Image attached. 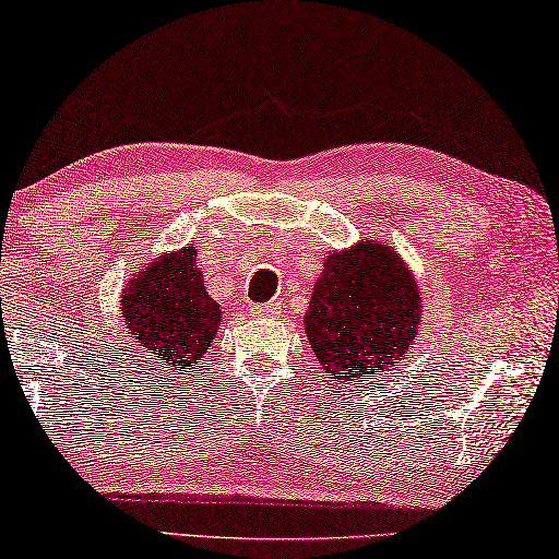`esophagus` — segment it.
Masks as SVG:
<instances>
[{"mask_svg": "<svg viewBox=\"0 0 559 559\" xmlns=\"http://www.w3.org/2000/svg\"><path fill=\"white\" fill-rule=\"evenodd\" d=\"M248 313H251V316H269V313H273V308L271 306H248Z\"/></svg>", "mask_w": 559, "mask_h": 559, "instance_id": "1", "label": "esophagus"}]
</instances>
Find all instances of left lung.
Here are the masks:
<instances>
[{"mask_svg":"<svg viewBox=\"0 0 559 559\" xmlns=\"http://www.w3.org/2000/svg\"><path fill=\"white\" fill-rule=\"evenodd\" d=\"M420 296L403 261L362 241L325 259L306 313V333L325 373L358 385L380 376L418 338Z\"/></svg>","mask_w":559,"mask_h":559,"instance_id":"8db88e82","label":"left lung"}]
</instances>
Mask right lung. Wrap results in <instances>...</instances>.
I'll list each match as a JSON object with an SVG mask.
<instances>
[{"label": "right lung", "mask_w": 559, "mask_h": 559, "mask_svg": "<svg viewBox=\"0 0 559 559\" xmlns=\"http://www.w3.org/2000/svg\"><path fill=\"white\" fill-rule=\"evenodd\" d=\"M123 323L136 343L168 370H186L209 353L221 311L197 269V248L186 246L139 273L121 300Z\"/></svg>", "instance_id": "obj_1"}]
</instances>
